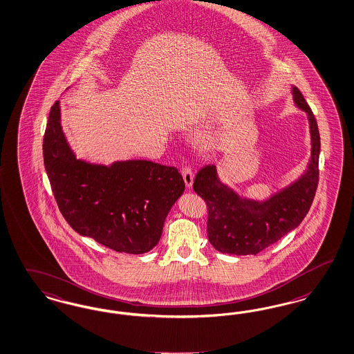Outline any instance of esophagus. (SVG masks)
I'll return each instance as SVG.
<instances>
[{
    "mask_svg": "<svg viewBox=\"0 0 354 354\" xmlns=\"http://www.w3.org/2000/svg\"><path fill=\"white\" fill-rule=\"evenodd\" d=\"M182 175H183L184 183L185 185L188 187V188H191L192 187V183H194V171L191 167H183L182 169Z\"/></svg>",
    "mask_w": 354,
    "mask_h": 354,
    "instance_id": "obj_1",
    "label": "esophagus"
}]
</instances>
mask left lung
<instances>
[{
	"instance_id": "left-lung-1",
	"label": "left lung",
	"mask_w": 354,
	"mask_h": 354,
	"mask_svg": "<svg viewBox=\"0 0 354 354\" xmlns=\"http://www.w3.org/2000/svg\"><path fill=\"white\" fill-rule=\"evenodd\" d=\"M292 94L294 104L307 113L311 136L310 160L297 180L266 200H254L222 183L214 165L196 175L194 189L207 203V239L222 254L257 255L299 226L313 204L319 182L320 136L302 93L292 86Z\"/></svg>"
}]
</instances>
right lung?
Segmentation results:
<instances>
[{"label": "right lung", "mask_w": 354, "mask_h": 354, "mask_svg": "<svg viewBox=\"0 0 354 354\" xmlns=\"http://www.w3.org/2000/svg\"><path fill=\"white\" fill-rule=\"evenodd\" d=\"M43 157L64 218L78 234L118 252L138 255L154 248L185 188L178 169L151 160L104 166L77 158L62 131L59 100L49 112Z\"/></svg>", "instance_id": "obj_1"}]
</instances>
